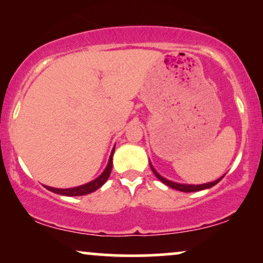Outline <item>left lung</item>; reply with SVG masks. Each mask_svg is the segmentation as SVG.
Instances as JSON below:
<instances>
[{
    "mask_svg": "<svg viewBox=\"0 0 263 263\" xmlns=\"http://www.w3.org/2000/svg\"><path fill=\"white\" fill-rule=\"evenodd\" d=\"M150 167H152L153 172H154V174H155V176L157 177V179L162 181L163 184L168 185V186H170V187H172V189H176V190H178V191H183V192H195V191H199V190H204V189H209V187L214 186V185L218 184L219 181L221 180L222 178H223V176H222L221 178H219L218 180H215V181H212V183H205V184H201V185H187V184H178V183H174V181H171V180L166 179V178L161 177L160 174L157 173L155 170H154V167L152 166V163H150Z\"/></svg>",
    "mask_w": 263,
    "mask_h": 263,
    "instance_id": "left-lung-1",
    "label": "left lung"
}]
</instances>
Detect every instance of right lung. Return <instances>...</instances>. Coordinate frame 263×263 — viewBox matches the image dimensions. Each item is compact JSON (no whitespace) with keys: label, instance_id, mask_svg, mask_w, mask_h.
I'll return each mask as SVG.
<instances>
[{"label":"right lung","instance_id":"obj_1","mask_svg":"<svg viewBox=\"0 0 263 263\" xmlns=\"http://www.w3.org/2000/svg\"><path fill=\"white\" fill-rule=\"evenodd\" d=\"M114 149L111 150L109 161H108L106 170H104L103 173L101 174L99 178H96L95 180L90 181V183H87V184L80 185V186L71 187V189H55V187H50V186H45V187H47L49 191L55 192V194L64 195V196H71V197H72V196H84V195L91 194V192L96 191L97 189H100L104 183H106V181L108 180V178H109V176H110L111 167H113V161H111V160H113Z\"/></svg>","mask_w":263,"mask_h":263}]
</instances>
